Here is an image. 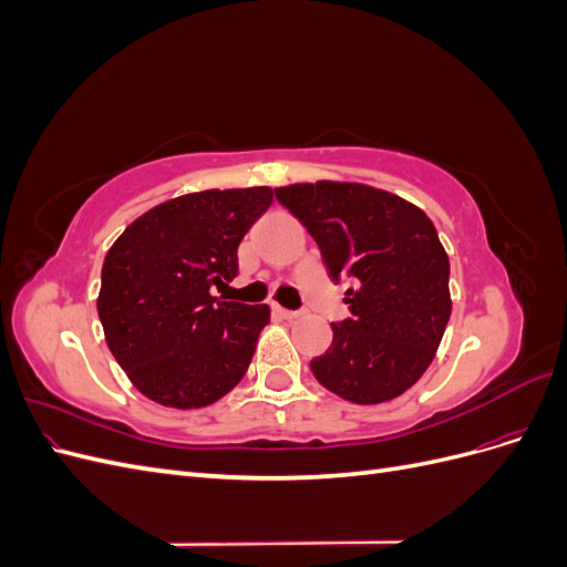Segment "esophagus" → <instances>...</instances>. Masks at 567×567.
I'll return each mask as SVG.
<instances>
[{
    "mask_svg": "<svg viewBox=\"0 0 567 567\" xmlns=\"http://www.w3.org/2000/svg\"><path fill=\"white\" fill-rule=\"evenodd\" d=\"M274 312H277L281 319H296L300 312H296V310H286V307H279V305H274Z\"/></svg>",
    "mask_w": 567,
    "mask_h": 567,
    "instance_id": "obj_1",
    "label": "esophagus"
}]
</instances>
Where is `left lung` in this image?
Returning a JSON list of instances; mask_svg holds the SVG:
<instances>
[{"label":"left lung","instance_id":"obj_1","mask_svg":"<svg viewBox=\"0 0 567 567\" xmlns=\"http://www.w3.org/2000/svg\"><path fill=\"white\" fill-rule=\"evenodd\" d=\"M277 200L317 241L329 277L346 290L350 317L310 367L354 404L400 398L431 367L452 315L450 257L416 205L367 184H293Z\"/></svg>","mask_w":567,"mask_h":567}]
</instances>
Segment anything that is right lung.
Masks as SVG:
<instances>
[{"mask_svg":"<svg viewBox=\"0 0 567 567\" xmlns=\"http://www.w3.org/2000/svg\"><path fill=\"white\" fill-rule=\"evenodd\" d=\"M271 200L269 186L186 194L134 219L106 252L99 319L148 400L198 409L244 379L269 307L213 298V286L236 277L238 244Z\"/></svg>","mask_w":567,"mask_h":567,"instance_id":"right-lung-1","label":"right lung"}]
</instances>
